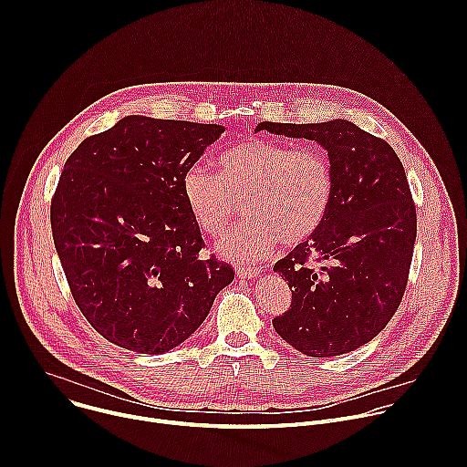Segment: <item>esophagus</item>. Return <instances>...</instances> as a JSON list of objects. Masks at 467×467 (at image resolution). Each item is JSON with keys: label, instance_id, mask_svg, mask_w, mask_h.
<instances>
[{"label": "esophagus", "instance_id": "1", "mask_svg": "<svg viewBox=\"0 0 467 467\" xmlns=\"http://www.w3.org/2000/svg\"><path fill=\"white\" fill-rule=\"evenodd\" d=\"M258 275H260V270H256V268H245V265H238L236 268L238 279H254Z\"/></svg>", "mask_w": 467, "mask_h": 467}]
</instances>
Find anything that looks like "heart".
Returning a JSON list of instances; mask_svg holds the SVG:
<instances>
[{"instance_id": "b5f03b06", "label": "heart", "mask_w": 467, "mask_h": 467, "mask_svg": "<svg viewBox=\"0 0 467 467\" xmlns=\"http://www.w3.org/2000/svg\"><path fill=\"white\" fill-rule=\"evenodd\" d=\"M218 175L190 166L182 195L195 225L220 236L240 213L251 218L233 229L218 251L229 260H256L277 242L299 245L325 223L335 202V171L325 151L272 139H247L216 161Z\"/></svg>"}]
</instances>
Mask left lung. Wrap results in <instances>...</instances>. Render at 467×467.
I'll return each instance as SVG.
<instances>
[{
  "label": "left lung",
  "mask_w": 467,
  "mask_h": 467,
  "mask_svg": "<svg viewBox=\"0 0 467 467\" xmlns=\"http://www.w3.org/2000/svg\"><path fill=\"white\" fill-rule=\"evenodd\" d=\"M262 129L316 140L335 171L323 227L274 265L292 290L274 327L303 355L349 353L379 335L405 296L418 233L405 168L388 142L348 119Z\"/></svg>",
  "instance_id": "left-lung-1"
}]
</instances>
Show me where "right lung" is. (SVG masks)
Returning <instances> with one entry per match:
<instances>
[{
  "instance_id": "obj_1",
  "label": "right lung",
  "mask_w": 467,
  "mask_h": 467,
  "mask_svg": "<svg viewBox=\"0 0 467 467\" xmlns=\"http://www.w3.org/2000/svg\"><path fill=\"white\" fill-rule=\"evenodd\" d=\"M225 129L127 116L85 139L51 199L53 242L76 305L99 335L135 353H166L202 325L233 279L203 260L182 175Z\"/></svg>"
}]
</instances>
